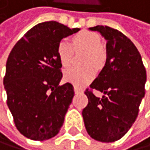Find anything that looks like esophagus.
<instances>
[{
	"instance_id": "1",
	"label": "esophagus",
	"mask_w": 150,
	"mask_h": 150,
	"mask_svg": "<svg viewBox=\"0 0 150 150\" xmlns=\"http://www.w3.org/2000/svg\"><path fill=\"white\" fill-rule=\"evenodd\" d=\"M81 92H82V89L81 88H77V86H74V93L78 94V93H81Z\"/></svg>"
}]
</instances>
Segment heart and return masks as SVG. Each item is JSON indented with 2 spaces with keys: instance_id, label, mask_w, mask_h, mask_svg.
<instances>
[{
  "instance_id": "1",
  "label": "heart",
  "mask_w": 150,
  "mask_h": 150,
  "mask_svg": "<svg viewBox=\"0 0 150 150\" xmlns=\"http://www.w3.org/2000/svg\"><path fill=\"white\" fill-rule=\"evenodd\" d=\"M71 44L66 40H62L57 46V54H58L60 62L64 67L71 64L74 47L76 50H85L86 55L84 60V64L88 65L83 68L72 67L64 72V80L68 83H72L76 86H84L88 84L95 76L96 68H100L105 62V53L100 48V38L97 34L88 31H83L73 37Z\"/></svg>"
}]
</instances>
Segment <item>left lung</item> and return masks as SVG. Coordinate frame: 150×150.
I'll return each instance as SVG.
<instances>
[{
  "instance_id": "8db88e82",
  "label": "left lung",
  "mask_w": 150,
  "mask_h": 150,
  "mask_svg": "<svg viewBox=\"0 0 150 150\" xmlns=\"http://www.w3.org/2000/svg\"><path fill=\"white\" fill-rule=\"evenodd\" d=\"M107 40L105 66L85 94L88 103L82 115L86 132L100 142H114L128 132L136 121L145 96L146 73L134 44L122 32L110 26L89 28ZM96 89L104 95L96 97Z\"/></svg>"
}]
</instances>
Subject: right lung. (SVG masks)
<instances>
[{"label": "right lung", "mask_w": 150, "mask_h": 150, "mask_svg": "<svg viewBox=\"0 0 150 150\" xmlns=\"http://www.w3.org/2000/svg\"><path fill=\"white\" fill-rule=\"evenodd\" d=\"M56 21L40 23L21 38L6 62L4 85L7 105L17 130L43 141L55 137L74 95L70 83L60 86L58 43L78 32Z\"/></svg>", "instance_id": "obj_1"}]
</instances>
